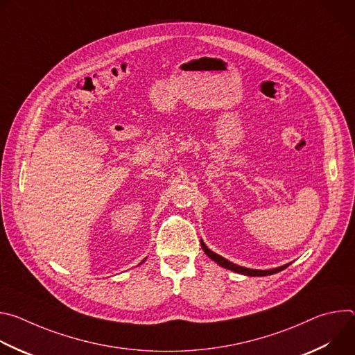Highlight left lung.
I'll return each instance as SVG.
<instances>
[{"instance_id":"obj_1","label":"left lung","mask_w":355,"mask_h":355,"mask_svg":"<svg viewBox=\"0 0 355 355\" xmlns=\"http://www.w3.org/2000/svg\"><path fill=\"white\" fill-rule=\"evenodd\" d=\"M200 245H202V250L205 251V254L214 260L216 264H219L220 267L226 268V270H230V271H234L237 274H243V275H247V277H267V275H272V274H277L282 270H285L289 264H285V266H281V267H277V268H271V270H252V268H245V267H241V266H237V264H233L232 261L226 260L225 257L216 254V252H214L211 248L207 247V244L200 240Z\"/></svg>"}]
</instances>
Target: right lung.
<instances>
[{"instance_id":"obj_1","label":"right lung","mask_w":355,"mask_h":355,"mask_svg":"<svg viewBox=\"0 0 355 355\" xmlns=\"http://www.w3.org/2000/svg\"><path fill=\"white\" fill-rule=\"evenodd\" d=\"M144 261H146V259H144V260H143V261H141V263H140V264H143V263H144ZM140 264H139V266H140Z\"/></svg>"}]
</instances>
